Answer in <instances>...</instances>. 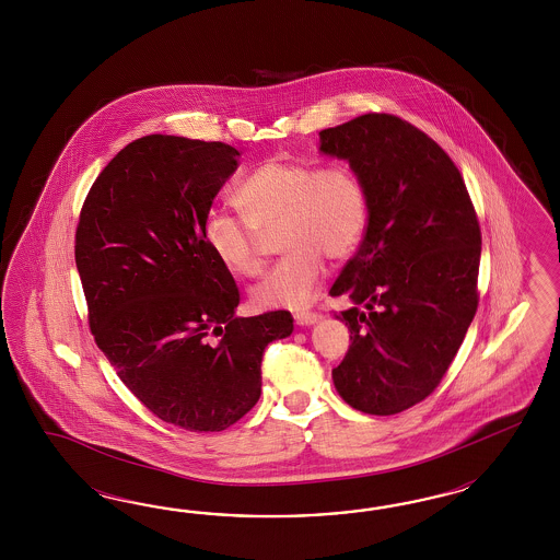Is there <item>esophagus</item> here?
Wrapping results in <instances>:
<instances>
[{"mask_svg":"<svg viewBox=\"0 0 560 560\" xmlns=\"http://www.w3.org/2000/svg\"><path fill=\"white\" fill-rule=\"evenodd\" d=\"M293 318H295V323L300 324V326H310V324L318 323L323 316L316 314V312H298Z\"/></svg>","mask_w":560,"mask_h":560,"instance_id":"1","label":"esophagus"}]
</instances>
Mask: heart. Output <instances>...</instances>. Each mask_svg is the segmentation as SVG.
I'll list each match as a JSON object with an SVG mask.
<instances>
[{"label":"heart","instance_id":"obj_1","mask_svg":"<svg viewBox=\"0 0 560 560\" xmlns=\"http://www.w3.org/2000/svg\"><path fill=\"white\" fill-rule=\"evenodd\" d=\"M237 221L209 211L203 236L225 271L256 277L265 267L262 237L272 236L285 258L255 289L256 307L310 304L324 277V256L345 260L365 236L370 199L363 180L347 166L271 158L256 166L236 188Z\"/></svg>","mask_w":560,"mask_h":560}]
</instances>
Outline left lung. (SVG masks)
I'll return each mask as SVG.
<instances>
[{
	"instance_id": "obj_1",
	"label": "left lung",
	"mask_w": 560,
	"mask_h": 560,
	"mask_svg": "<svg viewBox=\"0 0 560 560\" xmlns=\"http://www.w3.org/2000/svg\"><path fill=\"white\" fill-rule=\"evenodd\" d=\"M320 152L363 180L370 221L330 295L351 347L332 382L347 405L396 415L440 386L478 307L480 225L464 178L440 145L394 115L320 131Z\"/></svg>"
}]
</instances>
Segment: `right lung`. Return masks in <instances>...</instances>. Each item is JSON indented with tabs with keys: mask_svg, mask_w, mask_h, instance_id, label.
Here are the masks:
<instances>
[{
	"mask_svg": "<svg viewBox=\"0 0 560 560\" xmlns=\"http://www.w3.org/2000/svg\"><path fill=\"white\" fill-rule=\"evenodd\" d=\"M237 155L221 141L136 139L94 180L75 230L98 349L158 419L199 433L255 407L262 353L293 330L285 310L236 316V281L205 242Z\"/></svg>",
	"mask_w": 560,
	"mask_h": 560,
	"instance_id": "obj_1",
	"label": "right lung"
}]
</instances>
